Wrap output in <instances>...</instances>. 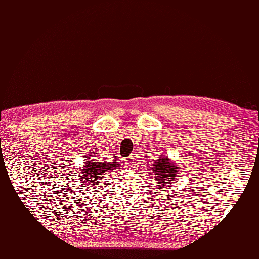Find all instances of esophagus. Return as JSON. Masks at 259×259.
I'll return each instance as SVG.
<instances>
[{"instance_id": "obj_1", "label": "esophagus", "mask_w": 259, "mask_h": 259, "mask_svg": "<svg viewBox=\"0 0 259 259\" xmlns=\"http://www.w3.org/2000/svg\"><path fill=\"white\" fill-rule=\"evenodd\" d=\"M125 164L126 165H127V167L128 168H132V167H133V165H134V162H133V158H128V159H126L125 160Z\"/></svg>"}]
</instances>
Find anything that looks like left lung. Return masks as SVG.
Listing matches in <instances>:
<instances>
[{"label": "left lung", "mask_w": 259, "mask_h": 259, "mask_svg": "<svg viewBox=\"0 0 259 259\" xmlns=\"http://www.w3.org/2000/svg\"><path fill=\"white\" fill-rule=\"evenodd\" d=\"M151 171L154 175L153 182L157 185V187L163 189L164 187H169L174 182H176V177H178V165L174 161L169 159L168 155H162V157L155 160Z\"/></svg>", "instance_id": "obj_1"}]
</instances>
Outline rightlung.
Instances as JSON below:
<instances>
[{
    "label": "right lung",
    "instance_id": "obj_1",
    "mask_svg": "<svg viewBox=\"0 0 259 259\" xmlns=\"http://www.w3.org/2000/svg\"><path fill=\"white\" fill-rule=\"evenodd\" d=\"M115 169H120V164L116 162V160L111 162H99L95 158H91L84 162V165L81 169L79 175V183L83 185V187L89 186L90 192L92 189H97V185L105 182V175L111 172ZM94 188L92 189V187Z\"/></svg>",
    "mask_w": 259,
    "mask_h": 259
}]
</instances>
